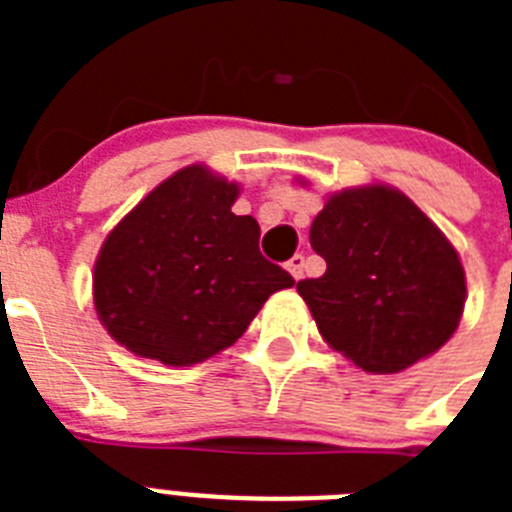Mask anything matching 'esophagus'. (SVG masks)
I'll return each mask as SVG.
<instances>
[{"mask_svg":"<svg viewBox=\"0 0 512 512\" xmlns=\"http://www.w3.org/2000/svg\"><path fill=\"white\" fill-rule=\"evenodd\" d=\"M302 269H305V256H302V253H297V256H292V259L287 261V271L295 279H302Z\"/></svg>","mask_w":512,"mask_h":512,"instance_id":"esophagus-1","label":"esophagus"}]
</instances>
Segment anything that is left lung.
<instances>
[{
  "label": "left lung",
  "instance_id": "left-lung-1",
  "mask_svg": "<svg viewBox=\"0 0 512 512\" xmlns=\"http://www.w3.org/2000/svg\"><path fill=\"white\" fill-rule=\"evenodd\" d=\"M310 243L328 269L297 292L325 341L364 372H402L454 336L467 295L459 253L402 192L333 194Z\"/></svg>",
  "mask_w": 512,
  "mask_h": 512
}]
</instances>
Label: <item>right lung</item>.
<instances>
[{"label": "right lung", "mask_w": 512, "mask_h": 512, "mask_svg": "<svg viewBox=\"0 0 512 512\" xmlns=\"http://www.w3.org/2000/svg\"><path fill=\"white\" fill-rule=\"evenodd\" d=\"M238 184L187 166L107 235L94 305L117 343L189 366L233 346L269 295L295 284L259 251V223L230 212Z\"/></svg>", "instance_id": "obj_1"}]
</instances>
